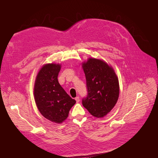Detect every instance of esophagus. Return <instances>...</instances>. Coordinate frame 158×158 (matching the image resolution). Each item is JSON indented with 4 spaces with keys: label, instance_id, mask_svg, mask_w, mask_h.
Masks as SVG:
<instances>
[{
    "label": "esophagus",
    "instance_id": "obj_1",
    "mask_svg": "<svg viewBox=\"0 0 158 158\" xmlns=\"http://www.w3.org/2000/svg\"><path fill=\"white\" fill-rule=\"evenodd\" d=\"M75 99H76V102H79V101H80V98H79V97H76V98H75Z\"/></svg>",
    "mask_w": 158,
    "mask_h": 158
}]
</instances>
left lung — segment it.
Listing matches in <instances>:
<instances>
[{
  "instance_id": "left-lung-1",
  "label": "left lung",
  "mask_w": 158,
  "mask_h": 158,
  "mask_svg": "<svg viewBox=\"0 0 158 158\" xmlns=\"http://www.w3.org/2000/svg\"><path fill=\"white\" fill-rule=\"evenodd\" d=\"M86 81L87 95L82 104L89 113L103 117L117 103L119 96V82L111 67L104 61L90 58L82 64Z\"/></svg>"
}]
</instances>
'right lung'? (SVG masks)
Instances as JSON below:
<instances>
[{
  "label": "right lung",
  "instance_id": "obj_1",
  "mask_svg": "<svg viewBox=\"0 0 158 158\" xmlns=\"http://www.w3.org/2000/svg\"><path fill=\"white\" fill-rule=\"evenodd\" d=\"M60 69V64L44 65L37 75L34 88L38 110L45 118L56 123H61L67 118L71 107L76 102L58 82Z\"/></svg>",
  "mask_w": 158,
  "mask_h": 158
}]
</instances>
